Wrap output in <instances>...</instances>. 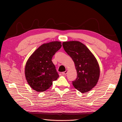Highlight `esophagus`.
Listing matches in <instances>:
<instances>
[{
  "label": "esophagus",
  "instance_id": "1",
  "mask_svg": "<svg viewBox=\"0 0 122 122\" xmlns=\"http://www.w3.org/2000/svg\"><path fill=\"white\" fill-rule=\"evenodd\" d=\"M67 72H68V71H67V70H66V71H64V72H62V74L63 75H66V73H67Z\"/></svg>",
  "mask_w": 122,
  "mask_h": 122
}]
</instances>
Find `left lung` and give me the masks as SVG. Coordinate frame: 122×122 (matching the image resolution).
<instances>
[{"mask_svg":"<svg viewBox=\"0 0 122 122\" xmlns=\"http://www.w3.org/2000/svg\"><path fill=\"white\" fill-rule=\"evenodd\" d=\"M62 46L73 60L76 68L77 77L72 81L74 87L81 93L90 91L97 85L100 77V66L97 59L79 41H66L62 43Z\"/></svg>","mask_w":122,"mask_h":122,"instance_id":"obj_1","label":"left lung"}]
</instances>
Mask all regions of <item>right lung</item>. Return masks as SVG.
<instances>
[{
	"label": "right lung",
	"mask_w": 122,
	"mask_h": 122,
	"mask_svg": "<svg viewBox=\"0 0 122 122\" xmlns=\"http://www.w3.org/2000/svg\"><path fill=\"white\" fill-rule=\"evenodd\" d=\"M61 42L52 41L40 46L28 59L25 66V76L33 90L44 92L59 77L52 58L61 48Z\"/></svg>",
	"instance_id": "add662e5"
}]
</instances>
